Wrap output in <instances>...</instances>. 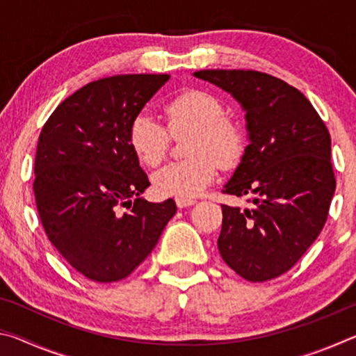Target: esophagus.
Returning <instances> with one entry per match:
<instances>
[{"instance_id": "esophagus-1", "label": "esophagus", "mask_w": 356, "mask_h": 356, "mask_svg": "<svg viewBox=\"0 0 356 356\" xmlns=\"http://www.w3.org/2000/svg\"><path fill=\"white\" fill-rule=\"evenodd\" d=\"M196 201L195 200H184V197H176V204L179 209H184V207H190L195 204Z\"/></svg>"}]
</instances>
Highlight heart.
<instances>
[{"label":"heart","mask_w":356,"mask_h":356,"mask_svg":"<svg viewBox=\"0 0 356 356\" xmlns=\"http://www.w3.org/2000/svg\"><path fill=\"white\" fill-rule=\"evenodd\" d=\"M166 127L159 120L140 114L129 130V143L138 160L149 168L166 159L171 136L191 134L188 160L168 165L154 176V188L161 196L191 200L207 188L216 168L231 170L242 160L245 135L237 122L226 118L225 106L213 94L191 89L165 105Z\"/></svg>","instance_id":"obj_1"}]
</instances>
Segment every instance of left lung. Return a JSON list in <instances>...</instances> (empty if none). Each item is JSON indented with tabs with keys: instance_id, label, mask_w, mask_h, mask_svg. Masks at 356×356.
Wrapping results in <instances>:
<instances>
[{
	"instance_id": "1",
	"label": "left lung",
	"mask_w": 356,
	"mask_h": 356,
	"mask_svg": "<svg viewBox=\"0 0 356 356\" xmlns=\"http://www.w3.org/2000/svg\"><path fill=\"white\" fill-rule=\"evenodd\" d=\"M193 75L231 92L246 111L250 144L222 193L252 207L221 204L220 254L245 280L278 278L327 222L336 190L327 125L297 88L273 75L222 69Z\"/></svg>"
}]
</instances>
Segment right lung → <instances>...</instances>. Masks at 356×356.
Here are the masks:
<instances>
[{
	"label": "right lung",
	"mask_w": 356,
	"mask_h": 356,
	"mask_svg": "<svg viewBox=\"0 0 356 356\" xmlns=\"http://www.w3.org/2000/svg\"><path fill=\"white\" fill-rule=\"evenodd\" d=\"M168 80L100 78L61 102L42 127L35 206L48 240L88 280L127 278L176 213L172 200H141L150 182L129 143L134 119Z\"/></svg>",
	"instance_id": "right-lung-1"
}]
</instances>
